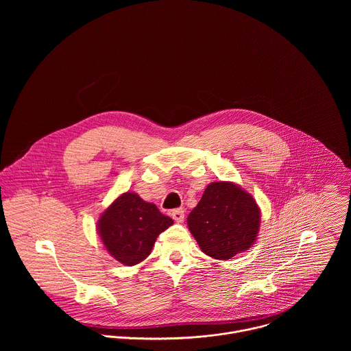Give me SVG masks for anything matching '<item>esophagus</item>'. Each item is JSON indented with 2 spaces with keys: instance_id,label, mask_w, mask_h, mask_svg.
Returning <instances> with one entry per match:
<instances>
[{
  "instance_id": "esophagus-1",
  "label": "esophagus",
  "mask_w": 351,
  "mask_h": 351,
  "mask_svg": "<svg viewBox=\"0 0 351 351\" xmlns=\"http://www.w3.org/2000/svg\"><path fill=\"white\" fill-rule=\"evenodd\" d=\"M171 217L177 221V223H182L184 219H185V213H184V209L182 208H177L171 212Z\"/></svg>"
}]
</instances>
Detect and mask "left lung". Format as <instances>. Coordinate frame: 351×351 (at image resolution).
Masks as SVG:
<instances>
[{"mask_svg":"<svg viewBox=\"0 0 351 351\" xmlns=\"http://www.w3.org/2000/svg\"><path fill=\"white\" fill-rule=\"evenodd\" d=\"M261 226V210L254 197L228 181L210 182L188 216V227L201 251L226 261L249 250Z\"/></svg>","mask_w":351,"mask_h":351,"instance_id":"left-lung-1","label":"left lung"}]
</instances>
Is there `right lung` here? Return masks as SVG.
I'll list each match as a JSON object with an SVG mask.
<instances>
[{
    "label": "right lung",
    "instance_id": "right-lung-1",
    "mask_svg": "<svg viewBox=\"0 0 351 351\" xmlns=\"http://www.w3.org/2000/svg\"><path fill=\"white\" fill-rule=\"evenodd\" d=\"M171 224L173 219L160 213L155 204L127 192L101 213L97 232L116 261L134 266L150 255L158 235Z\"/></svg>",
    "mask_w": 351,
    "mask_h": 351
}]
</instances>
